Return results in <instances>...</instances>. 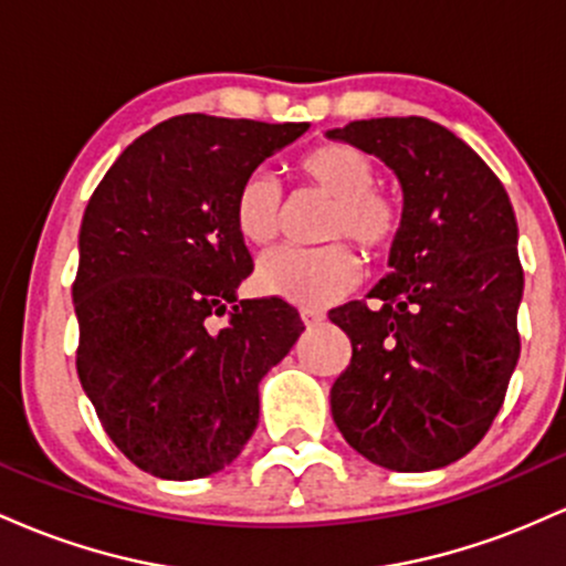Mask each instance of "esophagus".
Wrapping results in <instances>:
<instances>
[{"mask_svg": "<svg viewBox=\"0 0 566 566\" xmlns=\"http://www.w3.org/2000/svg\"><path fill=\"white\" fill-rule=\"evenodd\" d=\"M301 319L305 322V327H316V324L324 322V311L319 308H303Z\"/></svg>", "mask_w": 566, "mask_h": 566, "instance_id": "esophagus-1", "label": "esophagus"}]
</instances>
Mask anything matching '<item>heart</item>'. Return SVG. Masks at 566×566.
Here are the masks:
<instances>
[{"label":"heart","instance_id":"obj_1","mask_svg":"<svg viewBox=\"0 0 566 566\" xmlns=\"http://www.w3.org/2000/svg\"><path fill=\"white\" fill-rule=\"evenodd\" d=\"M295 172L316 191L333 197L324 218V239H337L324 247H276L258 263L255 282L265 295L324 308L356 287L361 261L354 247L340 239H354L367 255H386L396 244L405 223L401 205L388 191L375 186V159L350 143H322L295 159ZM284 197L269 172L255 170L239 184L233 197V229L247 244H269L282 229Z\"/></svg>","mask_w":566,"mask_h":566}]
</instances>
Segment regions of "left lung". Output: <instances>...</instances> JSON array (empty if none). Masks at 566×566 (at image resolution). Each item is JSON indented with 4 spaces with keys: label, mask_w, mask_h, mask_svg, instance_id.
<instances>
[{
    "label": "left lung",
    "mask_w": 566,
    "mask_h": 566,
    "mask_svg": "<svg viewBox=\"0 0 566 566\" xmlns=\"http://www.w3.org/2000/svg\"><path fill=\"white\" fill-rule=\"evenodd\" d=\"M329 138L386 161L405 191L391 274L329 311L350 361L329 405L375 465L433 471L469 454L503 407L524 271L509 193L476 151L423 116L359 119Z\"/></svg>",
    "instance_id": "1"
}]
</instances>
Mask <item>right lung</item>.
I'll return each mask as SVG.
<instances>
[{"mask_svg":"<svg viewBox=\"0 0 566 566\" xmlns=\"http://www.w3.org/2000/svg\"><path fill=\"white\" fill-rule=\"evenodd\" d=\"M305 129L172 116L129 143L87 201L76 373L140 471L186 482L233 463L258 426V382L305 329L282 297L237 301L252 258L233 229L239 184Z\"/></svg>","mask_w":566,"mask_h":566,"instance_id":"obj_1","label":"right lung"}]
</instances>
